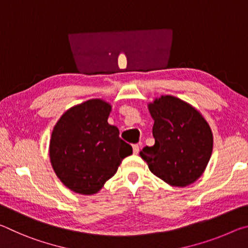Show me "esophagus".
<instances>
[{"mask_svg":"<svg viewBox=\"0 0 248 248\" xmlns=\"http://www.w3.org/2000/svg\"><path fill=\"white\" fill-rule=\"evenodd\" d=\"M132 150H133V154H138V153H139V151H140V146L138 144H133Z\"/></svg>","mask_w":248,"mask_h":248,"instance_id":"obj_1","label":"esophagus"}]
</instances>
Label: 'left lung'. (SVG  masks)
Masks as SVG:
<instances>
[{
	"instance_id": "8db88e82",
	"label": "left lung",
	"mask_w": 248,
	"mask_h": 248,
	"mask_svg": "<svg viewBox=\"0 0 248 248\" xmlns=\"http://www.w3.org/2000/svg\"><path fill=\"white\" fill-rule=\"evenodd\" d=\"M154 120L153 146L140 152L149 170L174 187L194 184L204 173L213 149V134L199 110L185 100L162 95L148 104Z\"/></svg>"
}]
</instances>
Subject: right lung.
Returning <instances> with one entry per match:
<instances>
[{
  "instance_id": "add662e5",
  "label": "right lung",
  "mask_w": 248,
  "mask_h": 248,
  "mask_svg": "<svg viewBox=\"0 0 248 248\" xmlns=\"http://www.w3.org/2000/svg\"><path fill=\"white\" fill-rule=\"evenodd\" d=\"M111 105L93 98L69 108L53 127L50 163L62 184L79 195H94L117 173L131 145L108 124Z\"/></svg>"
}]
</instances>
